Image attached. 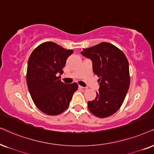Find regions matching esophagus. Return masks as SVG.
Listing matches in <instances>:
<instances>
[{
	"instance_id": "esophagus-1",
	"label": "esophagus",
	"mask_w": 154,
	"mask_h": 154,
	"mask_svg": "<svg viewBox=\"0 0 154 154\" xmlns=\"http://www.w3.org/2000/svg\"><path fill=\"white\" fill-rule=\"evenodd\" d=\"M79 88L81 90H82V91H85V90H87V87H85L79 86Z\"/></svg>"
}]
</instances>
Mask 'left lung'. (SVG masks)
Here are the masks:
<instances>
[{
	"label": "left lung",
	"instance_id": "1",
	"mask_svg": "<svg viewBox=\"0 0 154 154\" xmlns=\"http://www.w3.org/2000/svg\"><path fill=\"white\" fill-rule=\"evenodd\" d=\"M82 55L91 60L93 72L98 76L99 91L88 108L94 116L106 118L119 109L130 85L129 62L122 50L109 42L83 49Z\"/></svg>",
	"mask_w": 154,
	"mask_h": 154
}]
</instances>
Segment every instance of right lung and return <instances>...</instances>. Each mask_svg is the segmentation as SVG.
Returning <instances> with one entry per match:
<instances>
[{
    "mask_svg": "<svg viewBox=\"0 0 154 154\" xmlns=\"http://www.w3.org/2000/svg\"><path fill=\"white\" fill-rule=\"evenodd\" d=\"M72 52L52 42H45L37 47L29 57L26 74L29 91L35 106L48 115H58L67 109L78 89L76 82L66 85L60 79L66 60Z\"/></svg>",
    "mask_w": 154,
    "mask_h": 154,
    "instance_id": "obj_1",
    "label": "right lung"
}]
</instances>
